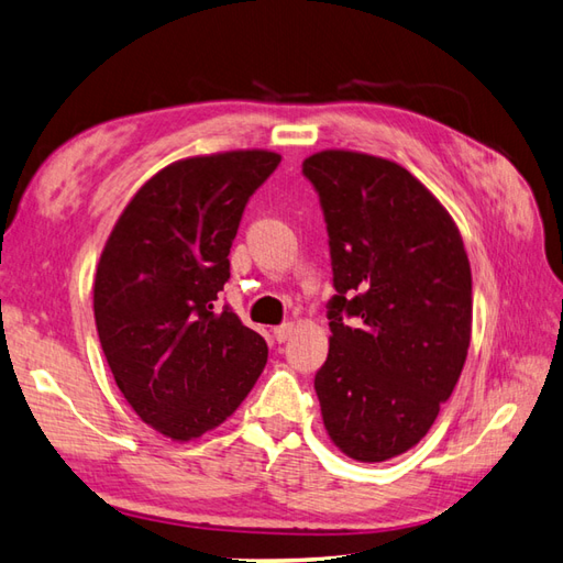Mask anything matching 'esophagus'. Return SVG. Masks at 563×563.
Wrapping results in <instances>:
<instances>
[{"label":"esophagus","mask_w":563,"mask_h":563,"mask_svg":"<svg viewBox=\"0 0 563 563\" xmlns=\"http://www.w3.org/2000/svg\"><path fill=\"white\" fill-rule=\"evenodd\" d=\"M292 331H295L292 323H283V325H278V329H273V338H276L278 343H285L287 338L292 335Z\"/></svg>","instance_id":"obj_1"}]
</instances>
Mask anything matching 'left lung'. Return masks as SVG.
<instances>
[{
	"label": "left lung",
	"instance_id": "left-lung-1",
	"mask_svg": "<svg viewBox=\"0 0 563 563\" xmlns=\"http://www.w3.org/2000/svg\"><path fill=\"white\" fill-rule=\"evenodd\" d=\"M302 173L329 225L335 297L313 378L323 427L347 459L410 451L453 394L473 333V273L451 213L402 165L329 148Z\"/></svg>",
	"mask_w": 563,
	"mask_h": 563
}]
</instances>
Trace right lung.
Listing matches in <instances>:
<instances>
[{
  "mask_svg": "<svg viewBox=\"0 0 563 563\" xmlns=\"http://www.w3.org/2000/svg\"><path fill=\"white\" fill-rule=\"evenodd\" d=\"M278 163L264 148L169 163L104 242L93 283L104 360L134 412L173 441L220 427L266 367L264 338L213 302L244 206Z\"/></svg>",
  "mask_w": 563,
  "mask_h": 563,
  "instance_id": "add662e5",
  "label": "right lung"
}]
</instances>
